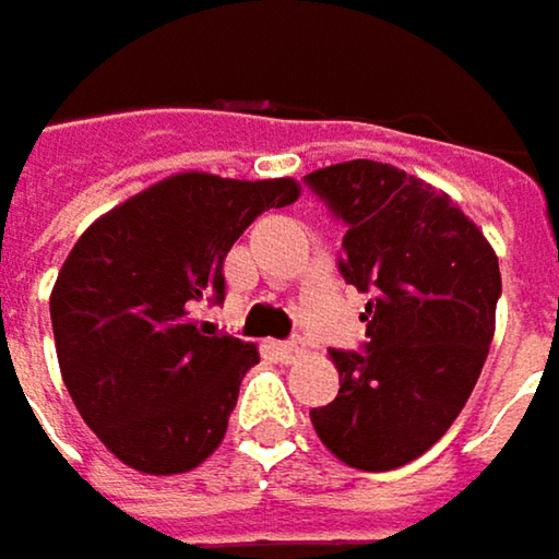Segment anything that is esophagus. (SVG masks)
<instances>
[{
	"mask_svg": "<svg viewBox=\"0 0 559 559\" xmlns=\"http://www.w3.org/2000/svg\"><path fill=\"white\" fill-rule=\"evenodd\" d=\"M307 353V346L300 343V340H287V343H278V356L284 362H294V359H300Z\"/></svg>",
	"mask_w": 559,
	"mask_h": 559,
	"instance_id": "obj_1",
	"label": "esophagus"
}]
</instances>
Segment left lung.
<instances>
[{"label":"left lung","mask_w":559,"mask_h":559,"mask_svg":"<svg viewBox=\"0 0 559 559\" xmlns=\"http://www.w3.org/2000/svg\"><path fill=\"white\" fill-rule=\"evenodd\" d=\"M349 226L340 272L372 294L366 353H336L340 394L310 411L323 447L362 473L427 453L460 417L496 336L499 259L460 203L407 170L356 158L307 174Z\"/></svg>","instance_id":"obj_1"}]
</instances>
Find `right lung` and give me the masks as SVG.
Segmentation results:
<instances>
[{"label": "right lung", "mask_w": 559, "mask_h": 559, "mask_svg": "<svg viewBox=\"0 0 559 559\" xmlns=\"http://www.w3.org/2000/svg\"><path fill=\"white\" fill-rule=\"evenodd\" d=\"M294 177L180 170L122 200L70 249L51 290L57 362L86 427L148 476L197 469L226 437L259 346L200 323L223 297V259Z\"/></svg>", "instance_id": "obj_1"}]
</instances>
